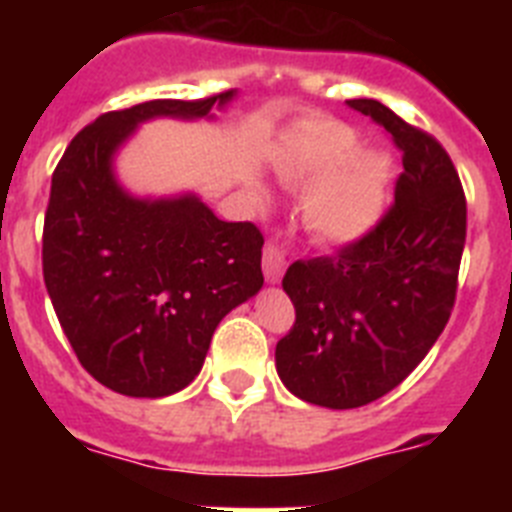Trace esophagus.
Returning a JSON list of instances; mask_svg holds the SVG:
<instances>
[{"mask_svg": "<svg viewBox=\"0 0 512 512\" xmlns=\"http://www.w3.org/2000/svg\"><path fill=\"white\" fill-rule=\"evenodd\" d=\"M261 266H264V277L266 282L277 284L284 274V266H287V259H284L282 246H277L274 241H269L264 246V259H261Z\"/></svg>", "mask_w": 512, "mask_h": 512, "instance_id": "esophagus-1", "label": "esophagus"}]
</instances>
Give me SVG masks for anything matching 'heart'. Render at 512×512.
Returning a JSON list of instances; mask_svg holds the SVG:
<instances>
[{
    "instance_id": "obj_1",
    "label": "heart",
    "mask_w": 512,
    "mask_h": 512,
    "mask_svg": "<svg viewBox=\"0 0 512 512\" xmlns=\"http://www.w3.org/2000/svg\"><path fill=\"white\" fill-rule=\"evenodd\" d=\"M356 151L359 135L354 130L325 125L282 164V176L289 184L318 182L302 200V220L325 243L359 241L390 205L395 179L392 158L382 151L351 158Z\"/></svg>"
}]
</instances>
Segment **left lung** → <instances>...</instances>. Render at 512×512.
Instances as JSON below:
<instances>
[{
  "label": "left lung",
  "mask_w": 512,
  "mask_h": 512,
  "mask_svg": "<svg viewBox=\"0 0 512 512\" xmlns=\"http://www.w3.org/2000/svg\"><path fill=\"white\" fill-rule=\"evenodd\" d=\"M402 153L395 202L336 256L295 261L282 279L295 325L277 343L292 395L351 410L379 400L425 359L451 318L467 241L459 174L433 135L377 99H348Z\"/></svg>",
  "instance_id": "1"
}]
</instances>
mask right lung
<instances>
[{
  "instance_id": "right-lung-1",
  "label": "right lung",
  "mask_w": 512,
  "mask_h": 512,
  "mask_svg": "<svg viewBox=\"0 0 512 512\" xmlns=\"http://www.w3.org/2000/svg\"><path fill=\"white\" fill-rule=\"evenodd\" d=\"M233 94L104 112L76 133L53 171L45 287L76 359L112 392L184 390L205 364L217 323L264 284L256 225L225 223L194 194L138 200L112 171L140 122L212 117Z\"/></svg>"
}]
</instances>
